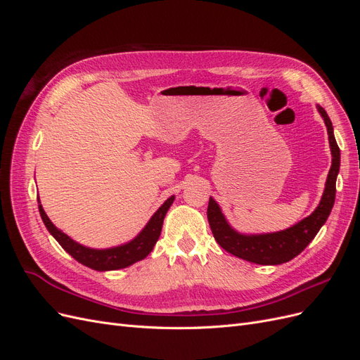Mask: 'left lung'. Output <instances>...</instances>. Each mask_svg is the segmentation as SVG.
<instances>
[{"instance_id":"8db88e82","label":"left lung","mask_w":360,"mask_h":360,"mask_svg":"<svg viewBox=\"0 0 360 360\" xmlns=\"http://www.w3.org/2000/svg\"><path fill=\"white\" fill-rule=\"evenodd\" d=\"M317 110L324 120L326 127H328L329 144L332 151V167L328 174L326 188L319 207L308 217H304L299 224L287 228L284 231L246 236L233 230L230 224L226 222L225 216L222 214L221 207L217 205L213 198H210L209 207H207V217H209V224L216 242L226 252L255 264L275 266L287 263V261L297 257L312 242V238L317 236L320 228L328 221L332 207L335 204L336 177L338 172H340L341 153L340 147L336 144L333 126L328 112L320 105H317Z\"/></svg>"}]
</instances>
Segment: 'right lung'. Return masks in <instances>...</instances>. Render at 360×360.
Listing matches in <instances>:
<instances>
[{
  "mask_svg": "<svg viewBox=\"0 0 360 360\" xmlns=\"http://www.w3.org/2000/svg\"><path fill=\"white\" fill-rule=\"evenodd\" d=\"M174 198L176 197L172 195V197H169L159 207V210L151 216V219L144 226V230L141 231L134 240L115 248H110V249H91V248L76 243L68 234L60 231L58 228L51 222L48 214L45 213V210H43L40 201H39V212H40L43 224H45V226L48 228V231L53 236V238H56L68 254H70L76 261H78V263L86 267L105 271V270H117V269L129 267L130 264L136 263V261L144 259L151 250H153V246L156 245L162 231L163 219H165V214L171 207Z\"/></svg>",
  "mask_w": 360,
  "mask_h": 360,
  "instance_id": "obj_1",
  "label": "right lung"
}]
</instances>
